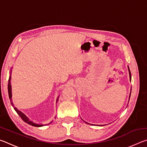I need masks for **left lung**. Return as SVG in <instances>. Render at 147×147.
<instances>
[{"label": "left lung", "mask_w": 147, "mask_h": 147, "mask_svg": "<svg viewBox=\"0 0 147 147\" xmlns=\"http://www.w3.org/2000/svg\"><path fill=\"white\" fill-rule=\"evenodd\" d=\"M128 72H129V76H130V82H131V73H130V69H129V67L128 66ZM131 91H130V96H129V100H130V95H131ZM86 123H87V124H89V123H87V122H86V121H84ZM91 125H94V124H91ZM97 126H104L103 124H101V125H97Z\"/></svg>", "instance_id": "1"}]
</instances>
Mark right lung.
I'll use <instances>...</instances> for the list:
<instances>
[{"label":"right lung","mask_w":147,"mask_h":147,"mask_svg":"<svg viewBox=\"0 0 147 147\" xmlns=\"http://www.w3.org/2000/svg\"><path fill=\"white\" fill-rule=\"evenodd\" d=\"M11 69L12 67L10 69V74H9V80H8V95H9V99H10V101H11V105L13 106V107L14 108V109L16 110V112L17 113V114L20 116V117H21L23 120L25 122V123H26L27 124H30V125H32V126H36V127H41V126H45V125H47V124H51L52 122H51V123L47 124H37V123H34L33 121H32L30 120V119L27 117L25 114H24V113L22 112V111H21L20 110H19L18 109H17L16 107H14V105L13 102H12V99H11V97H12V93H11ZM58 98H59V96L58 98H57L56 99V103L58 102Z\"/></svg>","instance_id":"1"}]
</instances>
